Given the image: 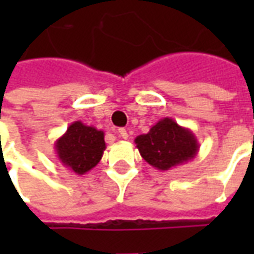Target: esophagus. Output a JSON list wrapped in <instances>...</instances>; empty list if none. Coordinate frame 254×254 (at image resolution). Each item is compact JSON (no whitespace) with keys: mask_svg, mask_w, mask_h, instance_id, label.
I'll return each mask as SVG.
<instances>
[{"mask_svg":"<svg viewBox=\"0 0 254 254\" xmlns=\"http://www.w3.org/2000/svg\"><path fill=\"white\" fill-rule=\"evenodd\" d=\"M127 136H129V134H127V130H125V129H118V137H121V138H124V140H127Z\"/></svg>","mask_w":254,"mask_h":254,"instance_id":"1","label":"esophagus"}]
</instances>
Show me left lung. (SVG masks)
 <instances>
[{
  "label": "left lung",
  "instance_id": "1",
  "mask_svg": "<svg viewBox=\"0 0 254 254\" xmlns=\"http://www.w3.org/2000/svg\"><path fill=\"white\" fill-rule=\"evenodd\" d=\"M134 143L141 158L162 171L187 163L200 148L194 133L169 117L156 122L148 133L137 136Z\"/></svg>",
  "mask_w": 254,
  "mask_h": 254
}]
</instances>
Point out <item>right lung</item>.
<instances>
[{
  "instance_id": "1",
  "label": "right lung",
  "mask_w": 254,
  "mask_h": 254,
  "mask_svg": "<svg viewBox=\"0 0 254 254\" xmlns=\"http://www.w3.org/2000/svg\"><path fill=\"white\" fill-rule=\"evenodd\" d=\"M54 148L61 165L83 176L102 159L106 149L105 132L81 121H74L67 127L66 132L56 140Z\"/></svg>"
}]
</instances>
